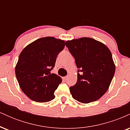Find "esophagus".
Instances as JSON below:
<instances>
[{"label":"esophagus","instance_id":"1","mask_svg":"<svg viewBox=\"0 0 130 130\" xmlns=\"http://www.w3.org/2000/svg\"><path fill=\"white\" fill-rule=\"evenodd\" d=\"M67 78H68V76H65L63 77V80H65V81H66V80H67Z\"/></svg>","mask_w":130,"mask_h":130}]
</instances>
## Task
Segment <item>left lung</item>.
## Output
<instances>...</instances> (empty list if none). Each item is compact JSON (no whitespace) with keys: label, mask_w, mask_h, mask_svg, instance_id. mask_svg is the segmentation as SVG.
I'll list each match as a JSON object with an SVG mask.
<instances>
[{"label":"left lung","mask_w":130,"mask_h":130,"mask_svg":"<svg viewBox=\"0 0 130 130\" xmlns=\"http://www.w3.org/2000/svg\"><path fill=\"white\" fill-rule=\"evenodd\" d=\"M65 45L79 68L76 83L70 87L73 98L83 103L100 99L108 90L115 73L110 50L103 43L87 37L67 41Z\"/></svg>","instance_id":"8db88e82"}]
</instances>
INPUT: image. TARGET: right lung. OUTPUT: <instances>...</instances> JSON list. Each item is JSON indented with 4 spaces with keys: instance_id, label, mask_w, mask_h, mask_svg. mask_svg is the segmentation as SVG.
<instances>
[{
    "instance_id": "1",
    "label": "right lung",
    "mask_w": 130,
    "mask_h": 130,
    "mask_svg": "<svg viewBox=\"0 0 130 130\" xmlns=\"http://www.w3.org/2000/svg\"><path fill=\"white\" fill-rule=\"evenodd\" d=\"M64 47L63 40L47 37L35 40L22 51L15 74L22 91L30 100L44 103L55 98L54 93L62 79L51 71Z\"/></svg>"
}]
</instances>
